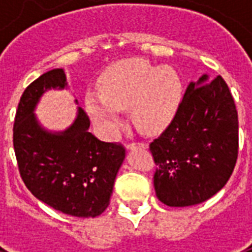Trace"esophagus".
Here are the masks:
<instances>
[{
    "label": "esophagus",
    "mask_w": 252,
    "mask_h": 252,
    "mask_svg": "<svg viewBox=\"0 0 252 252\" xmlns=\"http://www.w3.org/2000/svg\"><path fill=\"white\" fill-rule=\"evenodd\" d=\"M144 148V149H145L146 148V145L145 144H128V145H126V150H133L134 148Z\"/></svg>",
    "instance_id": "esophagus-1"
}]
</instances>
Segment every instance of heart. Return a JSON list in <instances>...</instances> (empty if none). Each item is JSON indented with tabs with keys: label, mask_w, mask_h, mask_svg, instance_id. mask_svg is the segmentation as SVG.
Listing matches in <instances>:
<instances>
[{
	"label": "heart",
	"mask_w": 252,
	"mask_h": 252,
	"mask_svg": "<svg viewBox=\"0 0 252 252\" xmlns=\"http://www.w3.org/2000/svg\"><path fill=\"white\" fill-rule=\"evenodd\" d=\"M99 89L87 91L85 108L108 138L123 126L122 110H130L134 126L144 133L161 132L174 120L183 96V82L175 69L142 59L112 65L100 78Z\"/></svg>",
	"instance_id": "b5f03b06"
}]
</instances>
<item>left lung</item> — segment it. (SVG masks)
Returning a JSON list of instances; mask_svg holds the SVG:
<instances>
[{
  "instance_id": "1",
  "label": "left lung",
  "mask_w": 252,
  "mask_h": 252,
  "mask_svg": "<svg viewBox=\"0 0 252 252\" xmlns=\"http://www.w3.org/2000/svg\"><path fill=\"white\" fill-rule=\"evenodd\" d=\"M156 195L168 207H191L227 183L238 157V114L222 77L204 74L184 93L178 114L150 144Z\"/></svg>"
}]
</instances>
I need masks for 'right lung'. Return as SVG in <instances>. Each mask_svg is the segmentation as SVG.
I'll return each mask as SVG.
<instances>
[{"mask_svg": "<svg viewBox=\"0 0 252 252\" xmlns=\"http://www.w3.org/2000/svg\"><path fill=\"white\" fill-rule=\"evenodd\" d=\"M52 89H68L63 69L49 70L33 81L18 104L13 141L19 172L30 192L53 209L74 217H96L110 204L126 150L90 133V120L81 107L66 129L49 130L41 126L35 110Z\"/></svg>", "mask_w": 252, "mask_h": 252, "instance_id": "obj_1", "label": "right lung"}]
</instances>
